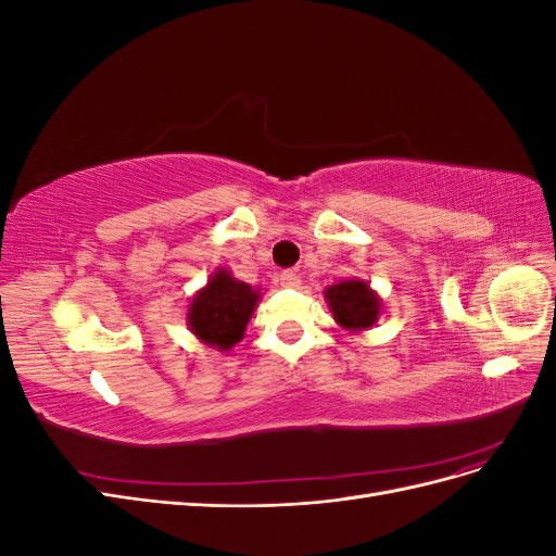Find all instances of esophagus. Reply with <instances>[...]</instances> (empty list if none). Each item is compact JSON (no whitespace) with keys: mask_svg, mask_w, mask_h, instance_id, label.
I'll list each match as a JSON object with an SVG mask.
<instances>
[{"mask_svg":"<svg viewBox=\"0 0 556 556\" xmlns=\"http://www.w3.org/2000/svg\"><path fill=\"white\" fill-rule=\"evenodd\" d=\"M299 282H301V278H299L296 271H292V268H288V271L280 274L282 288H299Z\"/></svg>","mask_w":556,"mask_h":556,"instance_id":"34e87169","label":"esophagus"}]
</instances>
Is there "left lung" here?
Wrapping results in <instances>:
<instances>
[{"instance_id":"1","label":"left lung","mask_w":556,"mask_h":556,"mask_svg":"<svg viewBox=\"0 0 556 556\" xmlns=\"http://www.w3.org/2000/svg\"><path fill=\"white\" fill-rule=\"evenodd\" d=\"M327 301L333 317L345 329H368L380 315V299L362 280H343L327 288Z\"/></svg>"}]
</instances>
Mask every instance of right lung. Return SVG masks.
Listing matches in <instances>:
<instances>
[{
    "instance_id": "obj_1",
    "label": "right lung",
    "mask_w": 556,
    "mask_h": 556,
    "mask_svg": "<svg viewBox=\"0 0 556 556\" xmlns=\"http://www.w3.org/2000/svg\"><path fill=\"white\" fill-rule=\"evenodd\" d=\"M260 294L248 282L217 271L190 304L188 325L201 341L217 350H229L243 339L248 319L257 306Z\"/></svg>"
}]
</instances>
